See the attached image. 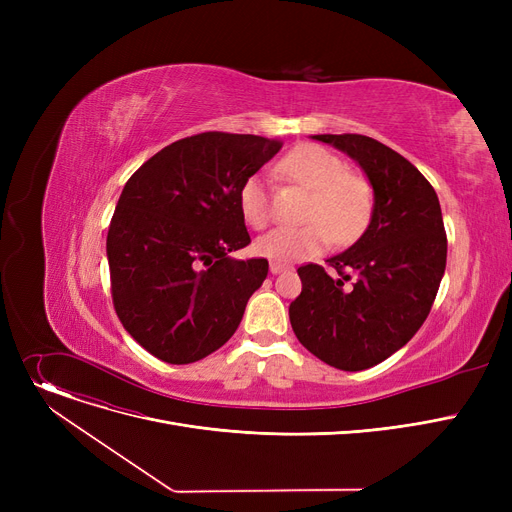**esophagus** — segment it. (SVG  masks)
Instances as JSON below:
<instances>
[{"label": "esophagus", "instance_id": "esophagus-1", "mask_svg": "<svg viewBox=\"0 0 512 512\" xmlns=\"http://www.w3.org/2000/svg\"><path fill=\"white\" fill-rule=\"evenodd\" d=\"M284 270H286V265L276 263V261H274V263H270V272H272V274H280V272H284Z\"/></svg>", "mask_w": 512, "mask_h": 512}]
</instances>
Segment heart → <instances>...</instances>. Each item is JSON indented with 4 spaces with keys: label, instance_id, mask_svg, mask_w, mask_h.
I'll return each instance as SVG.
<instances>
[{
    "label": "heart",
    "instance_id": "obj_1",
    "mask_svg": "<svg viewBox=\"0 0 512 512\" xmlns=\"http://www.w3.org/2000/svg\"><path fill=\"white\" fill-rule=\"evenodd\" d=\"M280 170L288 180L311 191L301 228H278L257 240V253L276 261H303L336 245L355 240L371 211V191L363 178L348 174L344 159L319 145H301L286 153ZM238 205L245 222L257 230L272 222V195L263 174H253L240 186Z\"/></svg>",
    "mask_w": 512,
    "mask_h": 512
}]
</instances>
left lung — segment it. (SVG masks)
Here are the masks:
<instances>
[{"instance_id":"obj_1","label":"left lung","mask_w":512,"mask_h":512,"mask_svg":"<svg viewBox=\"0 0 512 512\" xmlns=\"http://www.w3.org/2000/svg\"><path fill=\"white\" fill-rule=\"evenodd\" d=\"M359 161L373 215L351 249L299 267L290 303L294 334L311 355L342 371L382 363L423 326L446 270V230L434 186L409 159L363 134H315Z\"/></svg>"}]
</instances>
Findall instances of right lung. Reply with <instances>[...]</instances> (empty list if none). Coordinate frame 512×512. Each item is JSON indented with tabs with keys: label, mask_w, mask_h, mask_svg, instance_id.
<instances>
[{
	"label": "right lung",
	"mask_w": 512,
	"mask_h": 512,
	"mask_svg": "<svg viewBox=\"0 0 512 512\" xmlns=\"http://www.w3.org/2000/svg\"><path fill=\"white\" fill-rule=\"evenodd\" d=\"M282 147L255 134L201 132L155 153L124 184L107 230L112 301L153 357L186 365L224 346L267 259H232L251 236L240 186Z\"/></svg>",
	"instance_id": "1"
}]
</instances>
